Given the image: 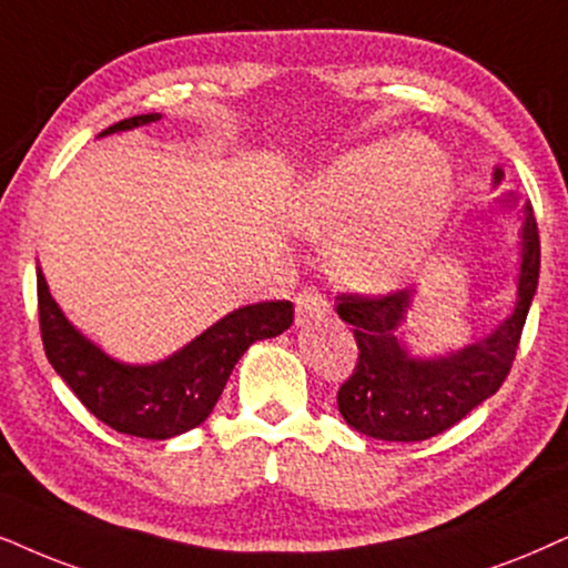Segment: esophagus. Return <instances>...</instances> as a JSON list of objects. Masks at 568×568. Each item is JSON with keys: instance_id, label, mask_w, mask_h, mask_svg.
Listing matches in <instances>:
<instances>
[{"instance_id": "1", "label": "esophagus", "mask_w": 568, "mask_h": 568, "mask_svg": "<svg viewBox=\"0 0 568 568\" xmlns=\"http://www.w3.org/2000/svg\"><path fill=\"white\" fill-rule=\"evenodd\" d=\"M327 312H329V304H327L325 293L320 291V285H304V288L296 293V317H298V322L317 320Z\"/></svg>"}]
</instances>
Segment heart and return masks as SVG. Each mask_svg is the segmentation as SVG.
<instances>
[{"label": "heart", "mask_w": 568, "mask_h": 568, "mask_svg": "<svg viewBox=\"0 0 568 568\" xmlns=\"http://www.w3.org/2000/svg\"><path fill=\"white\" fill-rule=\"evenodd\" d=\"M450 164L433 143L383 139L329 164L298 191L291 217L308 235L337 239L335 270L356 288L404 277L440 231L450 204Z\"/></svg>", "instance_id": "b5f03b06"}]
</instances>
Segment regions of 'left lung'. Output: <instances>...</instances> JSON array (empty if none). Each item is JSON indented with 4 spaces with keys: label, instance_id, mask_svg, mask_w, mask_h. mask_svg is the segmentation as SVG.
Instances as JSON below:
<instances>
[{
    "label": "left lung",
    "instance_id": "left-lung-1",
    "mask_svg": "<svg viewBox=\"0 0 568 568\" xmlns=\"http://www.w3.org/2000/svg\"><path fill=\"white\" fill-rule=\"evenodd\" d=\"M500 181V170L495 172ZM521 227L519 301L514 314L477 346L437 362H414L398 343L412 291L341 293L337 314L354 325L356 367L337 387V412L356 433L390 443H416L445 433L490 398L519 351L521 329L540 277V233L529 206Z\"/></svg>",
    "mask_w": 568,
    "mask_h": 568
}]
</instances>
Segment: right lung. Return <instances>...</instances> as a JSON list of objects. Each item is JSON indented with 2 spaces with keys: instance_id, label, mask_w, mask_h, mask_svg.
<instances>
[{
  "instance_id": "right-lung-1",
  "label": "right lung",
  "mask_w": 568,
  "mask_h": 568,
  "mask_svg": "<svg viewBox=\"0 0 568 568\" xmlns=\"http://www.w3.org/2000/svg\"><path fill=\"white\" fill-rule=\"evenodd\" d=\"M154 120L160 114H135L110 125L102 135ZM36 296L41 341L57 375L106 427L146 440H168L199 427L212 414L243 351L251 343L280 335L293 322L291 301H262L227 314L168 362L123 367L64 320L41 270L36 272Z\"/></svg>"
}]
</instances>
